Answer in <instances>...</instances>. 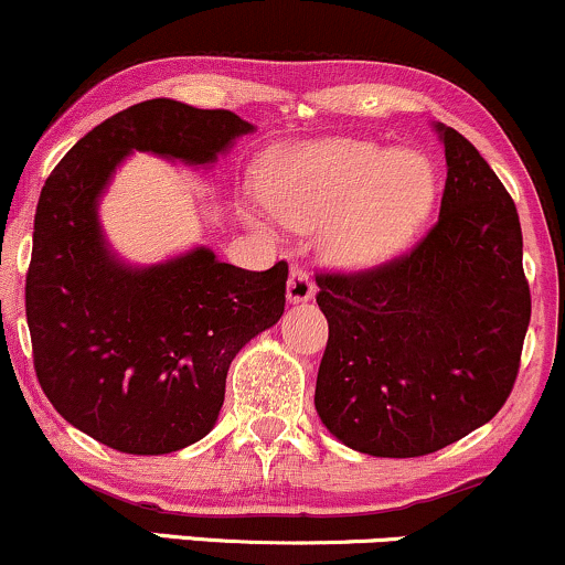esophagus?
Instances as JSON below:
<instances>
[{
  "mask_svg": "<svg viewBox=\"0 0 565 565\" xmlns=\"http://www.w3.org/2000/svg\"><path fill=\"white\" fill-rule=\"evenodd\" d=\"M317 288L315 282H311V277L303 271L301 267H294L290 269V277H288V301L290 303H307L315 298Z\"/></svg>",
  "mask_w": 565,
  "mask_h": 565,
  "instance_id": "esophagus-1",
  "label": "esophagus"
}]
</instances>
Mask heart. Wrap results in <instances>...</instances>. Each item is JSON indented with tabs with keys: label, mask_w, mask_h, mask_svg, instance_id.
<instances>
[{
	"label": "heart",
	"mask_w": 565,
	"mask_h": 565,
	"mask_svg": "<svg viewBox=\"0 0 565 565\" xmlns=\"http://www.w3.org/2000/svg\"><path fill=\"white\" fill-rule=\"evenodd\" d=\"M258 192L285 227L311 232L324 223V258L362 271L413 241L434 203L436 177L420 150L338 137L271 150Z\"/></svg>",
	"instance_id": "heart-1"
}]
</instances>
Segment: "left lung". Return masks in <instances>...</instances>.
Listing matches in <instances>:
<instances>
[{
  "instance_id": "8db88e82",
  "label": "left lung",
  "mask_w": 565,
  "mask_h": 565,
  "mask_svg": "<svg viewBox=\"0 0 565 565\" xmlns=\"http://www.w3.org/2000/svg\"><path fill=\"white\" fill-rule=\"evenodd\" d=\"M430 126L447 158L434 230L386 267L317 277L330 328L317 415L373 457L439 452L492 420L532 317L515 203L460 131Z\"/></svg>"
}]
</instances>
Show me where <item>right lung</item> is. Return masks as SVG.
I'll list each match as a JSON object with an SVG mask.
<instances>
[{
    "label": "right lung",
    "instance_id": "add662e5",
    "mask_svg": "<svg viewBox=\"0 0 565 565\" xmlns=\"http://www.w3.org/2000/svg\"><path fill=\"white\" fill-rule=\"evenodd\" d=\"M256 126L158 97L78 139L39 195L25 277L33 367L73 428L126 455H169L216 426L227 370L285 311L288 264L248 271L205 245L156 264L113 250L99 201L131 152L211 169Z\"/></svg>",
    "mask_w": 565,
    "mask_h": 565
}]
</instances>
